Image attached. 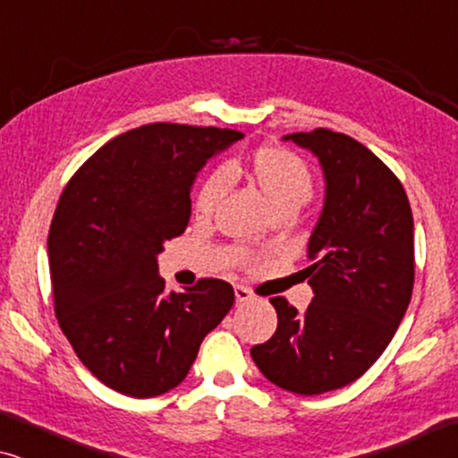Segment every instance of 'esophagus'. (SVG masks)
I'll return each mask as SVG.
<instances>
[{
    "mask_svg": "<svg viewBox=\"0 0 458 458\" xmlns=\"http://www.w3.org/2000/svg\"><path fill=\"white\" fill-rule=\"evenodd\" d=\"M252 298H254L252 292H250L248 287H243V285L235 287V300H237V302H250Z\"/></svg>",
    "mask_w": 458,
    "mask_h": 458,
    "instance_id": "1",
    "label": "esophagus"
}]
</instances>
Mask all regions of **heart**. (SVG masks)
I'll return each mask as SVG.
<instances>
[{
  "instance_id": "b5f03b06",
  "label": "heart",
  "mask_w": 458,
  "mask_h": 458,
  "mask_svg": "<svg viewBox=\"0 0 458 458\" xmlns=\"http://www.w3.org/2000/svg\"><path fill=\"white\" fill-rule=\"evenodd\" d=\"M242 171L265 199L271 216H293L300 206L309 202L312 190H315V177H312L310 166L292 149L281 146L256 148L252 156L243 162ZM223 190L225 174L221 171L212 173L193 199L196 215L208 216Z\"/></svg>"
}]
</instances>
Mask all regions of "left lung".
I'll return each instance as SVG.
<instances>
[{"label":"left lung","mask_w":458,"mask_h":458,"mask_svg":"<svg viewBox=\"0 0 458 458\" xmlns=\"http://www.w3.org/2000/svg\"><path fill=\"white\" fill-rule=\"evenodd\" d=\"M285 140L317 154L327 181L300 271L315 298L306 312L271 298L277 329L250 354L275 386L317 396L359 379L392 342L412 296L415 233L403 183L371 149L331 129Z\"/></svg>","instance_id":"8db88e82"}]
</instances>
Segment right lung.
<instances>
[{"label": "right lung", "instance_id": "1", "mask_svg": "<svg viewBox=\"0 0 458 458\" xmlns=\"http://www.w3.org/2000/svg\"><path fill=\"white\" fill-rule=\"evenodd\" d=\"M242 137L143 124L99 148L62 191L47 235L55 317L79 360L124 396L177 387L235 302L212 277L166 293L156 256L190 223L196 173Z\"/></svg>", "mask_w": 458, "mask_h": 458}]
</instances>
